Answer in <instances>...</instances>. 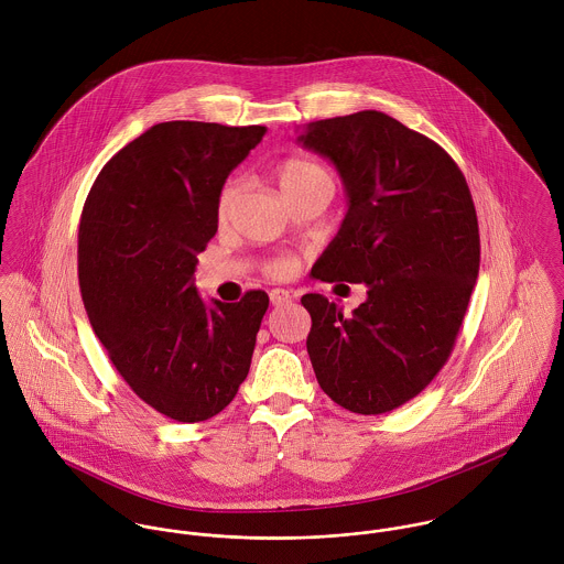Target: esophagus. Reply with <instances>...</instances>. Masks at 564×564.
Masks as SVG:
<instances>
[{
	"mask_svg": "<svg viewBox=\"0 0 564 564\" xmlns=\"http://www.w3.org/2000/svg\"><path fill=\"white\" fill-rule=\"evenodd\" d=\"M291 293L289 291H284V289H273L271 293H269V300H271V304L273 306H284V304H289L291 302Z\"/></svg>",
	"mask_w": 564,
	"mask_h": 564,
	"instance_id": "34e87169",
	"label": "esophagus"
}]
</instances>
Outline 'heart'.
Masks as SVG:
<instances>
[{"instance_id": "obj_1", "label": "heart", "mask_w": 564, "mask_h": 564, "mask_svg": "<svg viewBox=\"0 0 564 564\" xmlns=\"http://www.w3.org/2000/svg\"><path fill=\"white\" fill-rule=\"evenodd\" d=\"M275 175H278V184H280V188L284 191L286 197L297 193L300 188L317 182V180H329L327 173L323 171L317 162L306 161V159H289V161L280 162L278 169H275ZM239 195H241V180H230L221 188L219 199H217L219 219L228 217V213L235 206ZM293 271H295V260L291 256L273 258L267 264V273L273 275V278H289V275H293Z\"/></svg>"}]
</instances>
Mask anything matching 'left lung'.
<instances>
[{"label": "left lung", "mask_w": 564, "mask_h": 564, "mask_svg": "<svg viewBox=\"0 0 564 564\" xmlns=\"http://www.w3.org/2000/svg\"><path fill=\"white\" fill-rule=\"evenodd\" d=\"M297 141L336 166L349 202L313 278L369 286L351 317L302 297L317 382L351 412H391L436 378L465 319L480 271L471 191L441 145L378 110L313 121Z\"/></svg>", "instance_id": "8db88e82"}]
</instances>
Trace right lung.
Returning <instances> with one entry per match:
<instances>
[{
	"label": "right lung",
	"instance_id": "right-lung-1",
	"mask_svg": "<svg viewBox=\"0 0 564 564\" xmlns=\"http://www.w3.org/2000/svg\"><path fill=\"white\" fill-rule=\"evenodd\" d=\"M264 132L156 123L104 164L82 208L78 278L88 322L128 387L182 423L206 421L235 400L269 308L264 291L206 306L195 289L226 177Z\"/></svg>",
	"mask_w": 564,
	"mask_h": 564
}]
</instances>
